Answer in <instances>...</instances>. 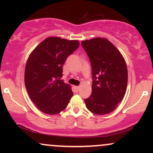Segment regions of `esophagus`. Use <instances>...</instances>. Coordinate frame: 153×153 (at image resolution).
<instances>
[{"instance_id": "obj_1", "label": "esophagus", "mask_w": 153, "mask_h": 153, "mask_svg": "<svg viewBox=\"0 0 153 153\" xmlns=\"http://www.w3.org/2000/svg\"><path fill=\"white\" fill-rule=\"evenodd\" d=\"M74 89L76 92H78L79 91V89H80V87H79V86H74Z\"/></svg>"}]
</instances>
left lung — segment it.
Here are the masks:
<instances>
[{
	"mask_svg": "<svg viewBox=\"0 0 153 153\" xmlns=\"http://www.w3.org/2000/svg\"><path fill=\"white\" fill-rule=\"evenodd\" d=\"M92 68V94L84 100L90 111L109 114L124 97L127 85V68L124 58L106 38L96 37L81 42Z\"/></svg>",
	"mask_w": 153,
	"mask_h": 153,
	"instance_id": "obj_1",
	"label": "left lung"
}]
</instances>
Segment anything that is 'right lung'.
<instances>
[{
    "label": "right lung",
    "mask_w": 153,
    "mask_h": 153,
    "mask_svg": "<svg viewBox=\"0 0 153 153\" xmlns=\"http://www.w3.org/2000/svg\"><path fill=\"white\" fill-rule=\"evenodd\" d=\"M79 47L78 40L50 37L29 56L25 68V85L29 97L42 112L57 114L68 106L73 92L70 85L59 79L67 58Z\"/></svg>",
    "instance_id": "add662e5"
}]
</instances>
